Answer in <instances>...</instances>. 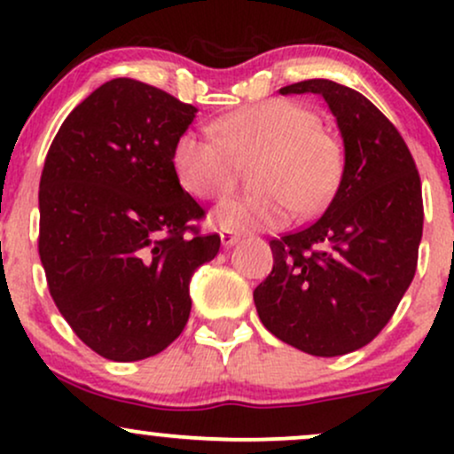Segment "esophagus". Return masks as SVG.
Instances as JSON below:
<instances>
[{
    "mask_svg": "<svg viewBox=\"0 0 454 454\" xmlns=\"http://www.w3.org/2000/svg\"><path fill=\"white\" fill-rule=\"evenodd\" d=\"M220 237H222V245H226V247H231V245L239 241V232L234 231H222Z\"/></svg>",
    "mask_w": 454,
    "mask_h": 454,
    "instance_id": "34e87169",
    "label": "esophagus"
}]
</instances>
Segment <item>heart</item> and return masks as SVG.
Instances as JSON below:
<instances>
[{
  "label": "heart",
  "instance_id": "1",
  "mask_svg": "<svg viewBox=\"0 0 454 454\" xmlns=\"http://www.w3.org/2000/svg\"><path fill=\"white\" fill-rule=\"evenodd\" d=\"M211 128L217 138L184 132L175 143V175L192 196L220 200L237 184L234 161L258 160L252 184L260 192L226 200L213 213L223 231H275L293 220L294 211H320L340 185L341 143L303 104H252L215 119Z\"/></svg>",
  "mask_w": 454,
  "mask_h": 454
}]
</instances>
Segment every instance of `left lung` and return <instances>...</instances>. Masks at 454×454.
<instances>
[{
	"label": "left lung",
	"instance_id": "obj_1",
	"mask_svg": "<svg viewBox=\"0 0 454 454\" xmlns=\"http://www.w3.org/2000/svg\"><path fill=\"white\" fill-rule=\"evenodd\" d=\"M279 91L325 98L346 164L322 217L269 241L273 270L254 303L278 340L314 356H341L388 325L414 279L425 220L420 176L399 129L363 93L326 78Z\"/></svg>",
	"mask_w": 454,
	"mask_h": 454
}]
</instances>
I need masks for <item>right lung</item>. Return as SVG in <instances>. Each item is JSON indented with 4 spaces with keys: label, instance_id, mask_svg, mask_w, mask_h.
I'll use <instances>...</instances> for the list:
<instances>
[{
    "label": "right lung",
    "instance_id": "1",
    "mask_svg": "<svg viewBox=\"0 0 454 454\" xmlns=\"http://www.w3.org/2000/svg\"><path fill=\"white\" fill-rule=\"evenodd\" d=\"M196 108L134 78L104 82L67 114L40 176L38 252L78 340L143 361L181 335L190 279L220 252L173 168Z\"/></svg>",
    "mask_w": 454,
    "mask_h": 454
}]
</instances>
